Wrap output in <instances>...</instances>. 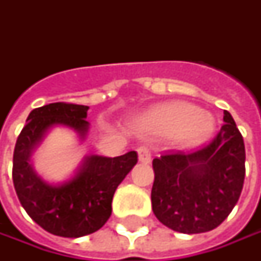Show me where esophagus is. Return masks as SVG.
I'll list each match as a JSON object with an SVG mask.
<instances>
[{"label":"esophagus","mask_w":261,"mask_h":261,"mask_svg":"<svg viewBox=\"0 0 261 261\" xmlns=\"http://www.w3.org/2000/svg\"><path fill=\"white\" fill-rule=\"evenodd\" d=\"M137 153H139V160L141 163L147 165V163L151 162V151H150V148L147 146H140L137 148Z\"/></svg>","instance_id":"obj_1"}]
</instances>
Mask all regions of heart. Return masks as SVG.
I'll return each mask as SVG.
<instances>
[{
    "mask_svg": "<svg viewBox=\"0 0 261 261\" xmlns=\"http://www.w3.org/2000/svg\"><path fill=\"white\" fill-rule=\"evenodd\" d=\"M214 118L192 103L173 101L160 103L139 118L144 134L172 136L180 147L192 148L203 144L214 131Z\"/></svg>",
    "mask_w": 261,
    "mask_h": 261,
    "instance_id": "obj_1",
    "label": "heart"
}]
</instances>
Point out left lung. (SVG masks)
<instances>
[{
  "mask_svg": "<svg viewBox=\"0 0 261 261\" xmlns=\"http://www.w3.org/2000/svg\"><path fill=\"white\" fill-rule=\"evenodd\" d=\"M153 212L184 234L217 228L236 206L246 176V148L228 111L210 144L192 153H165L153 160Z\"/></svg>",
  "mask_w": 261,
  "mask_h": 261,
  "instance_id": "obj_1",
  "label": "left lung"
}]
</instances>
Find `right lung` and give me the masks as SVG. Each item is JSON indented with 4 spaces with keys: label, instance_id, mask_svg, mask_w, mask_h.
I'll return each instance as SVG.
<instances>
[{
    "label": "right lung",
    "instance_id": "obj_1",
    "mask_svg": "<svg viewBox=\"0 0 261 261\" xmlns=\"http://www.w3.org/2000/svg\"><path fill=\"white\" fill-rule=\"evenodd\" d=\"M88 110L86 105L66 102L33 110L14 148L13 182L20 202L34 222L59 237H84L101 228L113 211L115 189L139 160L136 151L118 158L94 154L85 158L68 182H44L30 163L34 148L55 125L73 128L84 139L89 128Z\"/></svg>",
    "mask_w": 261,
    "mask_h": 261
}]
</instances>
